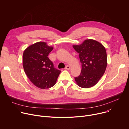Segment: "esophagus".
Masks as SVG:
<instances>
[{
    "label": "esophagus",
    "instance_id": "34e87169",
    "mask_svg": "<svg viewBox=\"0 0 129 129\" xmlns=\"http://www.w3.org/2000/svg\"><path fill=\"white\" fill-rule=\"evenodd\" d=\"M65 69H66V70H70V67L69 66H67L65 67Z\"/></svg>",
    "mask_w": 129,
    "mask_h": 129
}]
</instances>
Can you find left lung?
Masks as SVG:
<instances>
[{
	"label": "left lung",
	"instance_id": "8db88e82",
	"mask_svg": "<svg viewBox=\"0 0 129 129\" xmlns=\"http://www.w3.org/2000/svg\"><path fill=\"white\" fill-rule=\"evenodd\" d=\"M73 48L79 53L82 67L80 74L75 77V80L81 88H91L105 73L107 66L106 49L93 39L85 40L81 45H74Z\"/></svg>",
	"mask_w": 129,
	"mask_h": 129
}]
</instances>
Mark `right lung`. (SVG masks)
Returning a JSON list of instances; mask_svg holds the SVG:
<instances>
[{
  "instance_id": "1",
  "label": "right lung",
  "mask_w": 129,
  "mask_h": 129,
  "mask_svg": "<svg viewBox=\"0 0 129 129\" xmlns=\"http://www.w3.org/2000/svg\"><path fill=\"white\" fill-rule=\"evenodd\" d=\"M53 47L38 42L27 48L23 54V67L30 81L37 87L45 89L55 85L61 71L56 69L48 55Z\"/></svg>"
}]
</instances>
